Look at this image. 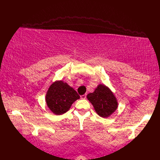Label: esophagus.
I'll return each instance as SVG.
<instances>
[{
  "instance_id": "1",
  "label": "esophagus",
  "mask_w": 160,
  "mask_h": 160,
  "mask_svg": "<svg viewBox=\"0 0 160 160\" xmlns=\"http://www.w3.org/2000/svg\"><path fill=\"white\" fill-rule=\"evenodd\" d=\"M86 98H87V95L86 94H84V95H82V96H80L81 99L84 100V99H86Z\"/></svg>"
}]
</instances>
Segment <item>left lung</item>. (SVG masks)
<instances>
[{
  "label": "left lung",
  "mask_w": 160,
  "mask_h": 160,
  "mask_svg": "<svg viewBox=\"0 0 160 160\" xmlns=\"http://www.w3.org/2000/svg\"><path fill=\"white\" fill-rule=\"evenodd\" d=\"M87 99L100 117L107 118L117 109L118 102L113 93L104 84H100L93 93L87 95Z\"/></svg>",
  "instance_id": "obj_1"
}]
</instances>
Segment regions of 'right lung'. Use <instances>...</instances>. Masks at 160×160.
Here are the masks:
<instances>
[{
    "label": "right lung",
    "mask_w": 160,
    "mask_h": 160,
    "mask_svg": "<svg viewBox=\"0 0 160 160\" xmlns=\"http://www.w3.org/2000/svg\"><path fill=\"white\" fill-rule=\"evenodd\" d=\"M80 96L73 88L62 81H56L49 88L46 95L48 107L54 114L61 115L69 109Z\"/></svg>",
    "instance_id": "right-lung-1"
}]
</instances>
